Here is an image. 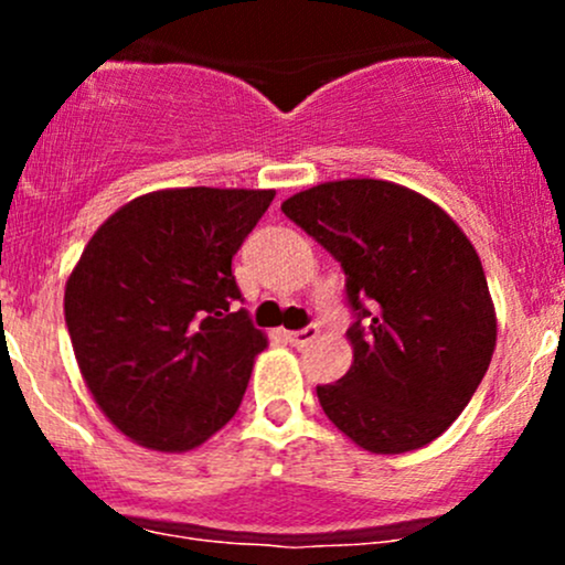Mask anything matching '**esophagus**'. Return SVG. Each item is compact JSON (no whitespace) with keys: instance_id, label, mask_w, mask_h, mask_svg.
<instances>
[{"instance_id":"1","label":"esophagus","mask_w":565,"mask_h":565,"mask_svg":"<svg viewBox=\"0 0 565 565\" xmlns=\"http://www.w3.org/2000/svg\"><path fill=\"white\" fill-rule=\"evenodd\" d=\"M316 337H319V327H316V323H310V327L300 329V332H287V340H289L295 348L310 345V342H313Z\"/></svg>"}]
</instances>
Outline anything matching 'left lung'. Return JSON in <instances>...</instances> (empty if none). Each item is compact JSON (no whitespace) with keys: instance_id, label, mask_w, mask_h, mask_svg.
Wrapping results in <instances>:
<instances>
[{"instance_id":"8db88e82","label":"left lung","mask_w":565,"mask_h":565,"mask_svg":"<svg viewBox=\"0 0 565 565\" xmlns=\"http://www.w3.org/2000/svg\"><path fill=\"white\" fill-rule=\"evenodd\" d=\"M281 210L342 265L359 313L353 364L316 387L323 414L364 451L423 449L470 404L497 348L476 246L436 201L391 180H329Z\"/></svg>"}]
</instances>
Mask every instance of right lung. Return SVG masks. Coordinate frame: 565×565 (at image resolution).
<instances>
[{"label": "right lung", "instance_id": "obj_1", "mask_svg": "<svg viewBox=\"0 0 565 565\" xmlns=\"http://www.w3.org/2000/svg\"><path fill=\"white\" fill-rule=\"evenodd\" d=\"M260 188H161L127 201L68 274L66 327L95 404L153 451L231 423L268 337L236 310L231 260L274 201Z\"/></svg>", "mask_w": 565, "mask_h": 565}]
</instances>
